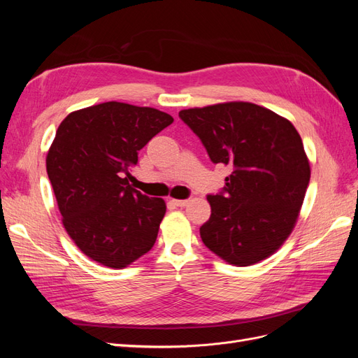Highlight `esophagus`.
<instances>
[{
  "label": "esophagus",
  "instance_id": "34e87169",
  "mask_svg": "<svg viewBox=\"0 0 358 358\" xmlns=\"http://www.w3.org/2000/svg\"><path fill=\"white\" fill-rule=\"evenodd\" d=\"M171 203L178 206V208H183V206H187L189 203V200H171Z\"/></svg>",
  "mask_w": 358,
  "mask_h": 358
}]
</instances>
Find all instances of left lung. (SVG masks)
<instances>
[{"label":"left lung","mask_w":358,"mask_h":358,"mask_svg":"<svg viewBox=\"0 0 358 358\" xmlns=\"http://www.w3.org/2000/svg\"><path fill=\"white\" fill-rule=\"evenodd\" d=\"M215 164L229 166L222 192L208 196L203 243L233 266L266 259L288 239L310 179L301 137L288 119L246 101L180 110Z\"/></svg>","instance_id":"8db88e82"}]
</instances>
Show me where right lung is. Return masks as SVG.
<instances>
[{"label": "right lung", "instance_id": "1", "mask_svg": "<svg viewBox=\"0 0 358 358\" xmlns=\"http://www.w3.org/2000/svg\"><path fill=\"white\" fill-rule=\"evenodd\" d=\"M173 122L169 113L107 101L59 124L46 170L64 229L94 262L124 268L152 249L166 201L129 185L138 150Z\"/></svg>", "mask_w": 358, "mask_h": 358}]
</instances>
